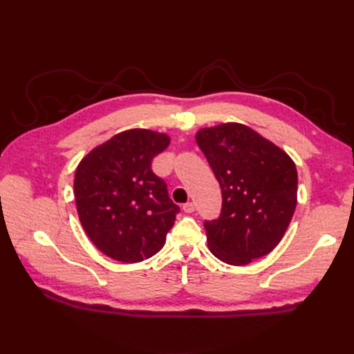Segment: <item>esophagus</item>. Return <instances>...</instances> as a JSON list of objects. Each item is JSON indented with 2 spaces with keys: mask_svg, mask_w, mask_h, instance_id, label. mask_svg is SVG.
<instances>
[{
  "mask_svg": "<svg viewBox=\"0 0 354 354\" xmlns=\"http://www.w3.org/2000/svg\"><path fill=\"white\" fill-rule=\"evenodd\" d=\"M183 211L185 212H194L195 211V205L192 202H187V203H185V205H183Z\"/></svg>",
  "mask_w": 354,
  "mask_h": 354,
  "instance_id": "obj_1",
  "label": "esophagus"
}]
</instances>
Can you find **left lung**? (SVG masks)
<instances>
[{"mask_svg":"<svg viewBox=\"0 0 354 354\" xmlns=\"http://www.w3.org/2000/svg\"><path fill=\"white\" fill-rule=\"evenodd\" d=\"M223 196L217 220L205 221L208 248L223 263L250 264L272 252L297 207V168L279 146L239 122L196 133Z\"/></svg>","mask_w":354,"mask_h":354,"instance_id":"8db88e82","label":"left lung"}]
</instances>
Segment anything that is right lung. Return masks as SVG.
<instances>
[{
  "mask_svg": "<svg viewBox=\"0 0 354 354\" xmlns=\"http://www.w3.org/2000/svg\"><path fill=\"white\" fill-rule=\"evenodd\" d=\"M169 142L165 133L131 128L95 146L75 171L73 195L82 227L116 261L151 259L174 226L180 208L151 168Z\"/></svg>",
  "mask_w": 354,
  "mask_h": 354,
  "instance_id": "obj_1",
  "label": "right lung"
}]
</instances>
